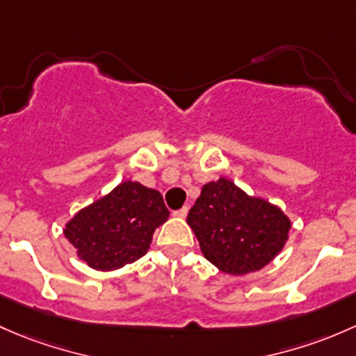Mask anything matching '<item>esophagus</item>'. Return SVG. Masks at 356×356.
Wrapping results in <instances>:
<instances>
[{"mask_svg": "<svg viewBox=\"0 0 356 356\" xmlns=\"http://www.w3.org/2000/svg\"><path fill=\"white\" fill-rule=\"evenodd\" d=\"M186 214H188V207H181V209H178V211H175L173 212V216L175 218H186Z\"/></svg>", "mask_w": 356, "mask_h": 356, "instance_id": "1", "label": "esophagus"}]
</instances>
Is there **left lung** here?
Returning a JSON list of instances; mask_svg holds the SVG:
<instances>
[{
	"label": "left lung",
	"mask_w": 356,
	"mask_h": 356,
	"mask_svg": "<svg viewBox=\"0 0 356 356\" xmlns=\"http://www.w3.org/2000/svg\"><path fill=\"white\" fill-rule=\"evenodd\" d=\"M186 222L204 257L233 276L267 266L284 247L291 228L280 207L248 197L226 178L202 186Z\"/></svg>",
	"instance_id": "8db88e82"
}]
</instances>
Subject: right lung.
I'll list each match as a JSON object with an SVG mask.
<instances>
[{
    "label": "right lung",
    "instance_id": "right-lung-1",
    "mask_svg": "<svg viewBox=\"0 0 356 356\" xmlns=\"http://www.w3.org/2000/svg\"><path fill=\"white\" fill-rule=\"evenodd\" d=\"M170 216L163 195L137 181L82 209L65 228L79 257L97 270H115L147 254L152 234Z\"/></svg>",
    "mask_w": 356,
    "mask_h": 356
}]
</instances>
